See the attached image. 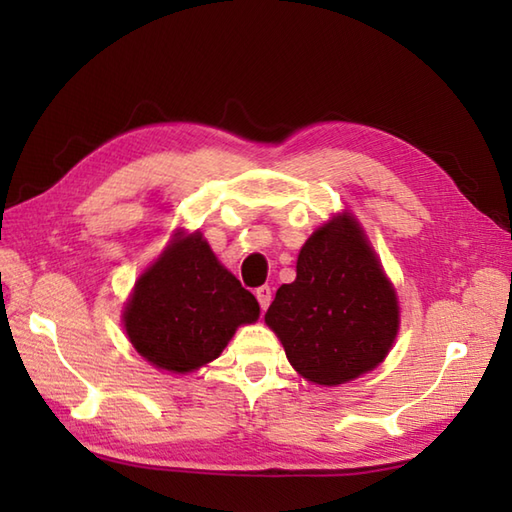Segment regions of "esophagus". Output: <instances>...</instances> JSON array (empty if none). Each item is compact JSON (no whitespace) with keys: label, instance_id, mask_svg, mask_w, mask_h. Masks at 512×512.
I'll return each instance as SVG.
<instances>
[{"label":"esophagus","instance_id":"obj_1","mask_svg":"<svg viewBox=\"0 0 512 512\" xmlns=\"http://www.w3.org/2000/svg\"><path fill=\"white\" fill-rule=\"evenodd\" d=\"M255 297L259 301V308L266 310L270 306V299H273V290H270V286H259L255 290Z\"/></svg>","mask_w":512,"mask_h":512}]
</instances>
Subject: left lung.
I'll return each mask as SVG.
<instances>
[{
	"label": "left lung",
	"mask_w": 512,
	"mask_h": 512,
	"mask_svg": "<svg viewBox=\"0 0 512 512\" xmlns=\"http://www.w3.org/2000/svg\"><path fill=\"white\" fill-rule=\"evenodd\" d=\"M290 365L317 385H341L374 369L398 332V301L352 215L303 244L297 279L266 312Z\"/></svg>",
	"instance_id": "8db88e82"
}]
</instances>
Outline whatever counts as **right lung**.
<instances>
[{
	"label": "right lung",
	"mask_w": 512,
	"mask_h": 512,
	"mask_svg": "<svg viewBox=\"0 0 512 512\" xmlns=\"http://www.w3.org/2000/svg\"><path fill=\"white\" fill-rule=\"evenodd\" d=\"M257 317V299L193 233L176 239L138 279L125 330L149 363L184 374L220 356L237 325Z\"/></svg>",
	"instance_id": "right-lung-1"
}]
</instances>
